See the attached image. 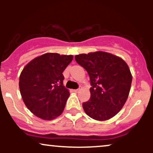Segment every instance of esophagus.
Returning <instances> with one entry per match:
<instances>
[{
	"instance_id": "34e87169",
	"label": "esophagus",
	"mask_w": 153,
	"mask_h": 153,
	"mask_svg": "<svg viewBox=\"0 0 153 153\" xmlns=\"http://www.w3.org/2000/svg\"><path fill=\"white\" fill-rule=\"evenodd\" d=\"M80 91V89H75V90H73V92L75 93H78Z\"/></svg>"
}]
</instances>
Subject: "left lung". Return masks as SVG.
Segmentation results:
<instances>
[{"label": "left lung", "mask_w": 153, "mask_h": 153, "mask_svg": "<svg viewBox=\"0 0 153 153\" xmlns=\"http://www.w3.org/2000/svg\"><path fill=\"white\" fill-rule=\"evenodd\" d=\"M76 62L90 77L91 99L82 103L85 114L97 121H106L120 111L127 101L132 76L124 59L97 51L75 55Z\"/></svg>", "instance_id": "obj_1"}]
</instances>
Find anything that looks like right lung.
<instances>
[{
  "label": "right lung",
  "mask_w": 153,
  "mask_h": 153,
  "mask_svg": "<svg viewBox=\"0 0 153 153\" xmlns=\"http://www.w3.org/2000/svg\"><path fill=\"white\" fill-rule=\"evenodd\" d=\"M73 55L48 52L26 65L19 77V89L26 106L44 120L62 114L70 91L63 85L62 73Z\"/></svg>",
  "instance_id": "right-lung-1"
}]
</instances>
